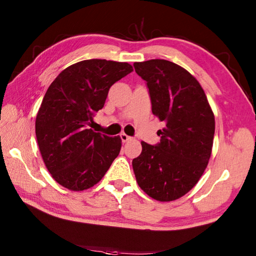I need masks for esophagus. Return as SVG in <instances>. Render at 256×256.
I'll list each match as a JSON object with an SVG mask.
<instances>
[{
	"label": "esophagus",
	"mask_w": 256,
	"mask_h": 256,
	"mask_svg": "<svg viewBox=\"0 0 256 256\" xmlns=\"http://www.w3.org/2000/svg\"><path fill=\"white\" fill-rule=\"evenodd\" d=\"M120 138H121V140H122V142H123V143H126V142H128V140H132V138H131V136H128V135H126L125 133H122L121 135H120Z\"/></svg>",
	"instance_id": "34e87169"
}]
</instances>
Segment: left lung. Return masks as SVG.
<instances>
[{
	"label": "left lung",
	"mask_w": 256,
	"mask_h": 256,
	"mask_svg": "<svg viewBox=\"0 0 256 256\" xmlns=\"http://www.w3.org/2000/svg\"><path fill=\"white\" fill-rule=\"evenodd\" d=\"M148 82L152 112L166 126L160 142H145L132 162L140 189L157 201H172L190 192L208 166L214 136V114L198 80L165 59L134 62Z\"/></svg>",
	"instance_id": "obj_1"
}]
</instances>
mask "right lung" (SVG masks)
<instances>
[{
    "label": "right lung",
    "mask_w": 256,
    "mask_h": 256,
    "mask_svg": "<svg viewBox=\"0 0 256 256\" xmlns=\"http://www.w3.org/2000/svg\"><path fill=\"white\" fill-rule=\"evenodd\" d=\"M133 72L128 62L88 59L64 69L47 89L38 110V148L52 177L72 192L94 187L122 148L120 136L89 128L108 89Z\"/></svg>",
    "instance_id": "right-lung-1"
}]
</instances>
